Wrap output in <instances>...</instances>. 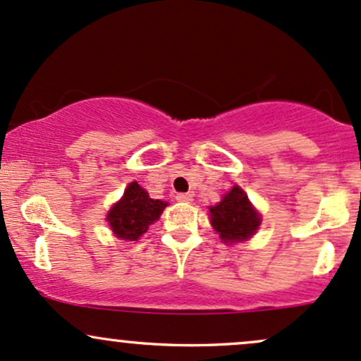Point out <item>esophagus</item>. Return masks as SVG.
<instances>
[{
  "instance_id": "34e87169",
  "label": "esophagus",
  "mask_w": 361,
  "mask_h": 361,
  "mask_svg": "<svg viewBox=\"0 0 361 361\" xmlns=\"http://www.w3.org/2000/svg\"><path fill=\"white\" fill-rule=\"evenodd\" d=\"M176 200L183 202V204H190V202L193 200V197H192V193H178Z\"/></svg>"
}]
</instances>
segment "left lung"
Instances as JSON below:
<instances>
[{
    "label": "left lung",
    "mask_w": 361,
    "mask_h": 361,
    "mask_svg": "<svg viewBox=\"0 0 361 361\" xmlns=\"http://www.w3.org/2000/svg\"><path fill=\"white\" fill-rule=\"evenodd\" d=\"M211 224L224 243H235L250 238L259 228L260 217L243 190L233 187L219 204L211 207Z\"/></svg>",
    "instance_id": "left-lung-1"
}]
</instances>
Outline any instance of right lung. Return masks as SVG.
Listing matches in <instances>:
<instances>
[{
	"instance_id": "right-lung-1",
	"label": "right lung",
	"mask_w": 361,
	"mask_h": 361,
	"mask_svg": "<svg viewBox=\"0 0 361 361\" xmlns=\"http://www.w3.org/2000/svg\"><path fill=\"white\" fill-rule=\"evenodd\" d=\"M166 204L162 200L150 199L137 181L128 185L125 195L113 205L108 221L114 235L121 240L137 241L149 229V224L159 219Z\"/></svg>"
}]
</instances>
